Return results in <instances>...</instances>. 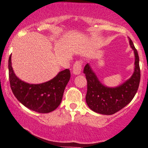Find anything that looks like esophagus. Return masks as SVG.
Wrapping results in <instances>:
<instances>
[{"label":"esophagus","instance_id":"34e87169","mask_svg":"<svg viewBox=\"0 0 148 148\" xmlns=\"http://www.w3.org/2000/svg\"><path fill=\"white\" fill-rule=\"evenodd\" d=\"M82 69V61L79 60L75 62L73 66V73L74 74H79Z\"/></svg>","mask_w":148,"mask_h":148}]
</instances>
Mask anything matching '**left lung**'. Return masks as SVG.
<instances>
[{"instance_id":"left-lung-1","label":"left lung","mask_w":148,"mask_h":148,"mask_svg":"<svg viewBox=\"0 0 148 148\" xmlns=\"http://www.w3.org/2000/svg\"><path fill=\"white\" fill-rule=\"evenodd\" d=\"M129 43L135 54L134 72L129 80L119 86H105L99 82L88 64L84 66V73L87 80L86 101L92 111L102 114H113L126 106L137 92L140 80L139 56L131 38Z\"/></svg>"}]
</instances>
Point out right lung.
Masks as SVG:
<instances>
[{"mask_svg": "<svg viewBox=\"0 0 148 148\" xmlns=\"http://www.w3.org/2000/svg\"><path fill=\"white\" fill-rule=\"evenodd\" d=\"M10 88L16 98L26 108L39 113H49L61 103L64 89L70 79L69 69L61 71L53 79L40 84H29L15 76L11 55L8 60Z\"/></svg>", "mask_w": 148, "mask_h": 148, "instance_id": "add662e5", "label": "right lung"}]
</instances>
